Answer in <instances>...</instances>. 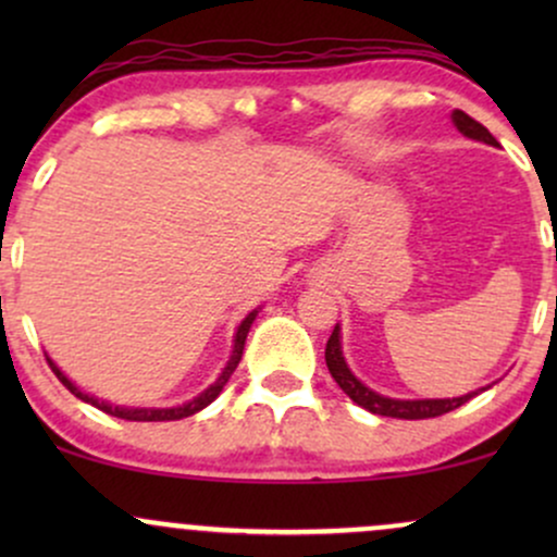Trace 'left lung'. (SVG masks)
<instances>
[{
    "label": "left lung",
    "mask_w": 557,
    "mask_h": 557,
    "mask_svg": "<svg viewBox=\"0 0 557 557\" xmlns=\"http://www.w3.org/2000/svg\"><path fill=\"white\" fill-rule=\"evenodd\" d=\"M450 117H453V123H456L458 131L463 133V136H469L474 140H484V144H490V146H497V140L492 138V133L487 131V127H484L482 123H476V120L469 117L466 112L456 110L450 114ZM324 361H327L332 380L341 385L343 393L348 395V398L354 403H359L361 408H367V411H372V413H380V417L434 419V417H443V413H447V411H456L458 406H463V403H469L471 398H474V395L482 393V389H476V393L461 395V398H443V400H395V398H385V395L374 393V389L361 385V382L354 376V372L348 369V363H345L343 350H341V327L332 330L327 348H324Z\"/></svg>",
    "instance_id": "left-lung-1"
}]
</instances>
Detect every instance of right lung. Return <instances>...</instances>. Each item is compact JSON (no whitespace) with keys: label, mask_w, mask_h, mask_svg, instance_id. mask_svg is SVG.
<instances>
[{"label":"right lung","mask_w":557,"mask_h":557,"mask_svg":"<svg viewBox=\"0 0 557 557\" xmlns=\"http://www.w3.org/2000/svg\"><path fill=\"white\" fill-rule=\"evenodd\" d=\"M257 314H259V311H251V314H248V317L240 322L238 332H235L233 356H230L227 367L222 369V374L216 376L214 385H209L207 389H203L201 395H198V398L183 403V406H175V408H125V406H110V403H104V400H96L94 395L81 393V389L75 387L73 382H70L67 376L62 374L60 369L54 367V361L49 359V356H47V361H49V367H52V372L57 374V380H60L62 385H65V387L70 389V393L75 395V398L91 403V406L101 408V411H104V413H110V417L127 419V421H175V419H185V417H194V413L201 411V408H207L209 403H212V400L216 398V395L222 393V387L227 385V380H230V376H233L235 367H238V361H240V356H243V345H246V335H248V330H251V324H253V319H257Z\"/></svg>","instance_id":"1"}]
</instances>
